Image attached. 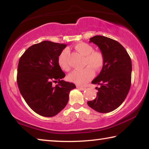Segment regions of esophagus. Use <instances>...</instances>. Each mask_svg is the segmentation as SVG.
Wrapping results in <instances>:
<instances>
[{"mask_svg": "<svg viewBox=\"0 0 149 149\" xmlns=\"http://www.w3.org/2000/svg\"><path fill=\"white\" fill-rule=\"evenodd\" d=\"M77 89H80V90H81V91H84V90L86 89V88L84 87H81V86H77Z\"/></svg>", "mask_w": 149, "mask_h": 149, "instance_id": "34e87169", "label": "esophagus"}]
</instances>
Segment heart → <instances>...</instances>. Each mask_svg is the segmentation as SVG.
Wrapping results in <instances>:
<instances>
[{
  "instance_id": "b5f03b06",
  "label": "heart",
  "mask_w": 149,
  "mask_h": 149,
  "mask_svg": "<svg viewBox=\"0 0 149 149\" xmlns=\"http://www.w3.org/2000/svg\"><path fill=\"white\" fill-rule=\"evenodd\" d=\"M75 49L81 54L85 56L84 65L85 66L81 70H76L70 73L68 79L72 82L77 85H84L92 79L94 75V71L98 72L102 69L104 63V58L101 52L95 51L93 47L86 42H79L75 46ZM68 51L64 49L59 55L58 62L60 67L64 71H69L70 66L68 62L67 56Z\"/></svg>"
}]
</instances>
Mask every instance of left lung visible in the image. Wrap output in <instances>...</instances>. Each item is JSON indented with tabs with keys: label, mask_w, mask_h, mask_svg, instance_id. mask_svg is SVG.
I'll return each mask as SVG.
<instances>
[{
	"label": "left lung",
	"mask_w": 149,
	"mask_h": 149,
	"mask_svg": "<svg viewBox=\"0 0 149 149\" xmlns=\"http://www.w3.org/2000/svg\"><path fill=\"white\" fill-rule=\"evenodd\" d=\"M89 42L97 45L104 58V63L93 84L100 87L97 97L87 104L98 112L108 113L118 108L129 93L132 81L131 58L120 42L108 37L96 35Z\"/></svg>",
	"instance_id": "obj_1"
}]
</instances>
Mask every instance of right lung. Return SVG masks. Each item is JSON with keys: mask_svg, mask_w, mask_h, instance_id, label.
<instances>
[{"mask_svg": "<svg viewBox=\"0 0 149 149\" xmlns=\"http://www.w3.org/2000/svg\"><path fill=\"white\" fill-rule=\"evenodd\" d=\"M67 45L44 41L29 47L19 60L17 83L19 92L31 109L45 117H52L64 109L73 83L65 81L58 62ZM58 82L53 86L52 83Z\"/></svg>", "mask_w": 149, "mask_h": 149, "instance_id": "1", "label": "right lung"}]
</instances>
